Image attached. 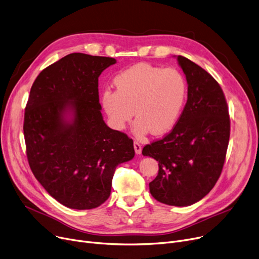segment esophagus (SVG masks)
<instances>
[{"label": "esophagus", "mask_w": 259, "mask_h": 259, "mask_svg": "<svg viewBox=\"0 0 259 259\" xmlns=\"http://www.w3.org/2000/svg\"><path fill=\"white\" fill-rule=\"evenodd\" d=\"M133 146H134L135 153H137V154H141V153H142V145H141L139 142L135 141V142L133 143Z\"/></svg>", "instance_id": "esophagus-1"}]
</instances>
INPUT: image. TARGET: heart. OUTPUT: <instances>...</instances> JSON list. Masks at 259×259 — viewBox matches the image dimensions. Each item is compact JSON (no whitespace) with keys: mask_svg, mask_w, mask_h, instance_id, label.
I'll return each instance as SVG.
<instances>
[{"mask_svg":"<svg viewBox=\"0 0 259 259\" xmlns=\"http://www.w3.org/2000/svg\"><path fill=\"white\" fill-rule=\"evenodd\" d=\"M114 85L116 91L103 92L105 111L117 130L124 129L134 114V132L139 137L171 130L187 100L186 78L175 68L140 63L118 73Z\"/></svg>","mask_w":259,"mask_h":259,"instance_id":"b5f03b06","label":"heart"}]
</instances>
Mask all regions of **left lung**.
<instances>
[{
	"label": "left lung",
	"instance_id": "8db88e82",
	"mask_svg": "<svg viewBox=\"0 0 259 259\" xmlns=\"http://www.w3.org/2000/svg\"><path fill=\"white\" fill-rule=\"evenodd\" d=\"M188 83V100L173 129L143 148L158 161L149 184L151 195L184 207L205 197L222 174L230 139V115L224 91L200 66L179 56Z\"/></svg>",
	"mask_w": 259,
	"mask_h": 259
}]
</instances>
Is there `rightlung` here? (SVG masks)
Segmentation results:
<instances>
[{"label": "right lung", "instance_id": "add662e5", "mask_svg": "<svg viewBox=\"0 0 259 259\" xmlns=\"http://www.w3.org/2000/svg\"><path fill=\"white\" fill-rule=\"evenodd\" d=\"M115 63L70 53L40 71L30 89L23 125L27 159L38 183L68 208L101 206L116 166L134 156L132 139L109 128L101 113L99 76ZM67 108L75 112L71 123L62 118Z\"/></svg>", "mask_w": 259, "mask_h": 259}]
</instances>
